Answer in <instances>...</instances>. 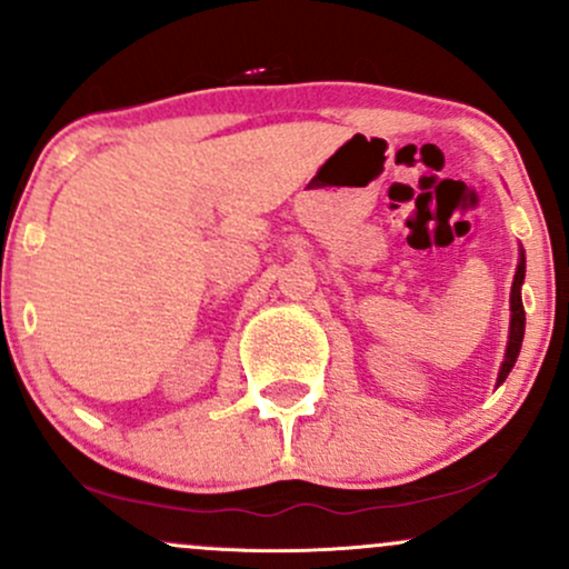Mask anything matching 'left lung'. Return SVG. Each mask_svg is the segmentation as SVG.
Returning <instances> with one entry per match:
<instances>
[{
    "instance_id": "1",
    "label": "left lung",
    "mask_w": 569,
    "mask_h": 569,
    "mask_svg": "<svg viewBox=\"0 0 569 569\" xmlns=\"http://www.w3.org/2000/svg\"><path fill=\"white\" fill-rule=\"evenodd\" d=\"M525 248H519V264H516V276L511 283V326H508V345H506V358H502L500 371H498V385L506 382V377L511 375L516 358H519L521 339H525V305H521V283H525Z\"/></svg>"
}]
</instances>
